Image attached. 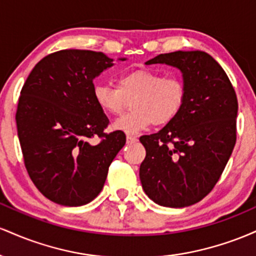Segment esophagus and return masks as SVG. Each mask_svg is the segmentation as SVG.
<instances>
[{"label":"esophagus","instance_id":"1","mask_svg":"<svg viewBox=\"0 0 256 256\" xmlns=\"http://www.w3.org/2000/svg\"><path fill=\"white\" fill-rule=\"evenodd\" d=\"M137 140H138V138L136 136H132V134H128V136H126V142H128V144L136 143Z\"/></svg>","mask_w":256,"mask_h":256}]
</instances>
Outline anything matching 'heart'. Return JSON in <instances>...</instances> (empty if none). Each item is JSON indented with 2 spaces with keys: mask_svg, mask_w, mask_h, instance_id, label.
<instances>
[{
  "mask_svg": "<svg viewBox=\"0 0 256 256\" xmlns=\"http://www.w3.org/2000/svg\"><path fill=\"white\" fill-rule=\"evenodd\" d=\"M186 89L180 78L164 77L149 68L122 73L116 79V88L107 84L94 88L96 104L110 116H120L131 101L132 110L113 124L114 130L126 134H136L152 124H171L183 110Z\"/></svg>",
  "mask_w": 256,
  "mask_h": 256,
  "instance_id": "heart-1",
  "label": "heart"
}]
</instances>
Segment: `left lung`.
<instances>
[{
	"label": "left lung",
	"mask_w": 256,
	"mask_h": 256,
	"mask_svg": "<svg viewBox=\"0 0 256 256\" xmlns=\"http://www.w3.org/2000/svg\"><path fill=\"white\" fill-rule=\"evenodd\" d=\"M146 64L178 67L186 96L171 124L140 138L146 148L140 183L155 204L188 207L212 192L231 156L237 137L236 92L222 66L204 52H167Z\"/></svg>",
	"instance_id": "obj_1"
}]
</instances>
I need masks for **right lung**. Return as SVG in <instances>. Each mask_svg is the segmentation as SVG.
I'll use <instances>...</instances> for the list:
<instances>
[{
	"mask_svg": "<svg viewBox=\"0 0 256 256\" xmlns=\"http://www.w3.org/2000/svg\"><path fill=\"white\" fill-rule=\"evenodd\" d=\"M112 61L101 52H52L36 64L20 91L16 120L26 171L55 204L92 201L125 146L124 132H104L108 120L94 98V78ZM94 138L98 144L90 142Z\"/></svg>",
	"mask_w": 256,
	"mask_h": 256,
	"instance_id": "add662e5",
	"label": "right lung"
}]
</instances>
